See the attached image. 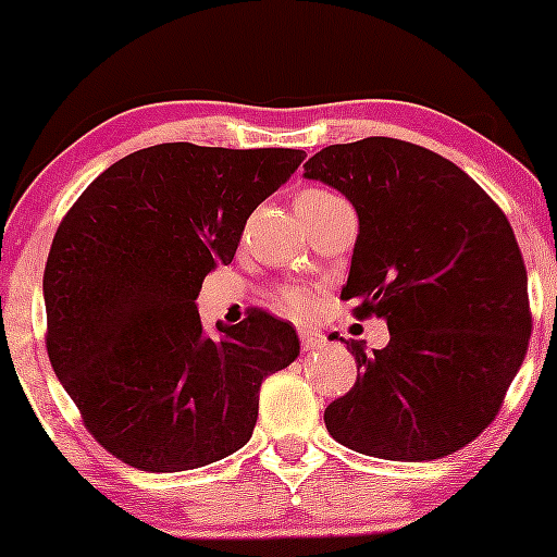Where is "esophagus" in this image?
Listing matches in <instances>:
<instances>
[{
  "instance_id": "1",
  "label": "esophagus",
  "mask_w": 557,
  "mask_h": 557,
  "mask_svg": "<svg viewBox=\"0 0 557 557\" xmlns=\"http://www.w3.org/2000/svg\"><path fill=\"white\" fill-rule=\"evenodd\" d=\"M297 337H300L302 350H319V348H324V343H326L324 334L315 332V329H305V326L297 329Z\"/></svg>"
}]
</instances>
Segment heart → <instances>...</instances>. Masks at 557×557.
<instances>
[{
  "label": "heart",
  "instance_id": "heart-1",
  "mask_svg": "<svg viewBox=\"0 0 557 557\" xmlns=\"http://www.w3.org/2000/svg\"><path fill=\"white\" fill-rule=\"evenodd\" d=\"M329 201H337V196L329 194L324 188H305L302 194L297 196V209L321 207L329 205ZM276 305L284 313L295 315V319H305V315H310V310H313L315 300L308 289H302V286H281L276 292Z\"/></svg>",
  "mask_w": 557,
  "mask_h": 557
}]
</instances>
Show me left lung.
I'll return each mask as SVG.
<instances>
[{
    "label": "left lung",
    "mask_w": 557,
    "mask_h": 557,
    "mask_svg": "<svg viewBox=\"0 0 557 557\" xmlns=\"http://www.w3.org/2000/svg\"><path fill=\"white\" fill-rule=\"evenodd\" d=\"M305 177L358 212L343 300L385 319L391 343L356 356L361 376L326 406L329 435L396 462L441 459L475 441L529 350V281L516 233L468 172L396 137L326 146Z\"/></svg>",
    "instance_id": "8db88e82"
}]
</instances>
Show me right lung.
Returning a JSON list of instances; mask_svg holds the SVG:
<instances>
[{"label": "right lung", "mask_w": 557, "mask_h": 557, "mask_svg": "<svg viewBox=\"0 0 557 557\" xmlns=\"http://www.w3.org/2000/svg\"><path fill=\"white\" fill-rule=\"evenodd\" d=\"M302 159L161 143L111 164L65 212L45 265L47 356L116 459L181 472L252 438L262 380L295 361L300 339L260 308L207 337L196 297Z\"/></svg>", "instance_id": "1"}]
</instances>
